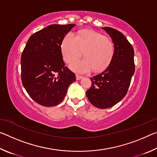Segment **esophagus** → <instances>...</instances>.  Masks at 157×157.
<instances>
[{"label":"esophagus","mask_w":157,"mask_h":157,"mask_svg":"<svg viewBox=\"0 0 157 157\" xmlns=\"http://www.w3.org/2000/svg\"><path fill=\"white\" fill-rule=\"evenodd\" d=\"M82 78H83V77H82V76L79 75H78V74H77V75H76V79H77V80H79V79H82Z\"/></svg>","instance_id":"1"}]
</instances>
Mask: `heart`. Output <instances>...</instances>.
<instances>
[{
  "label": "heart",
  "instance_id": "b5f03b06",
  "mask_svg": "<svg viewBox=\"0 0 157 157\" xmlns=\"http://www.w3.org/2000/svg\"><path fill=\"white\" fill-rule=\"evenodd\" d=\"M63 59L71 63L80 58L84 53L85 59L71 66L78 73H88L105 70L110 64L114 55V45L104 34L94 30H83L78 36L68 33L61 45Z\"/></svg>",
  "mask_w": 157,
  "mask_h": 157
}]
</instances>
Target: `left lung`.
<instances>
[{
    "label": "left lung",
    "mask_w": 157,
    "mask_h": 157,
    "mask_svg": "<svg viewBox=\"0 0 157 157\" xmlns=\"http://www.w3.org/2000/svg\"><path fill=\"white\" fill-rule=\"evenodd\" d=\"M114 45L113 59L102 73L93 78L91 86L86 92L89 102L99 109L113 107L125 96L135 71L134 51L121 32L112 28H102Z\"/></svg>",
    "instance_id": "1"
}]
</instances>
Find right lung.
<instances>
[{"mask_svg": "<svg viewBox=\"0 0 157 157\" xmlns=\"http://www.w3.org/2000/svg\"><path fill=\"white\" fill-rule=\"evenodd\" d=\"M75 24H53L33 34L21 59V80L32 99L44 107L63 100L75 73L65 66L61 45Z\"/></svg>", "mask_w": 157, "mask_h": 157, "instance_id": "add662e5", "label": "right lung"}]
</instances>
